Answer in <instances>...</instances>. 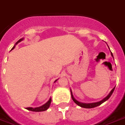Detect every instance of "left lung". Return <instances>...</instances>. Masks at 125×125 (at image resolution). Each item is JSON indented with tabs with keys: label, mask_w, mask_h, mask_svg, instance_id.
<instances>
[{
	"label": "left lung",
	"mask_w": 125,
	"mask_h": 125,
	"mask_svg": "<svg viewBox=\"0 0 125 125\" xmlns=\"http://www.w3.org/2000/svg\"><path fill=\"white\" fill-rule=\"evenodd\" d=\"M111 56H112L113 57V53H111ZM113 58H114V57H113ZM114 89H115V87H114V88L113 89V90H111V92H110V93H109V95H108L107 96H106V97H105V98H104L103 100H102L101 101L97 102H94V103H83V102H79L78 100H76V99H75V98L74 97V96H73V95H72V90H71V96H72V100H73V101H74V102H75V103L77 105L81 107L86 108V109H90V108H93V107H95L98 106V105H101L102 103H104V102H105V101H106V100H107L108 99H109V98H110V96H111V95L113 94V92H114Z\"/></svg>",
	"instance_id": "left-lung-1"
}]
</instances>
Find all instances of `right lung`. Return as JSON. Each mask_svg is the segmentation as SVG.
<instances>
[{
	"instance_id": "1",
	"label": "right lung",
	"mask_w": 125,
	"mask_h": 125,
	"mask_svg": "<svg viewBox=\"0 0 125 125\" xmlns=\"http://www.w3.org/2000/svg\"><path fill=\"white\" fill-rule=\"evenodd\" d=\"M24 39V38H22V39H20L18 41H17V42L16 43L15 45H14V46H13V48H12V50L13 49H14V48H15V46L17 44H18L20 42L22 41ZM58 79H56L55 81H54V83H55L57 81ZM51 98H50V100H48V102H47L45 104L42 105H41V106L40 107H35V108H33V107H27L26 109H27V110H29V111H33V112H41V111H46L47 109H48V108L50 107V104H51Z\"/></svg>"
}]
</instances>
